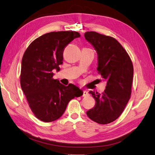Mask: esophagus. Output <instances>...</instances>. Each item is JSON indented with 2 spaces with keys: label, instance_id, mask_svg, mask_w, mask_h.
Instances as JSON below:
<instances>
[{
  "label": "esophagus",
  "instance_id": "obj_1",
  "mask_svg": "<svg viewBox=\"0 0 155 155\" xmlns=\"http://www.w3.org/2000/svg\"><path fill=\"white\" fill-rule=\"evenodd\" d=\"M88 96V93L86 92V91H83V92H82V96Z\"/></svg>",
  "mask_w": 155,
  "mask_h": 155
}]
</instances>
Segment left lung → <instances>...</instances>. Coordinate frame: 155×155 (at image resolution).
Instances as JSON below:
<instances>
[{
    "label": "left lung",
    "instance_id": "left-lung-1",
    "mask_svg": "<svg viewBox=\"0 0 155 155\" xmlns=\"http://www.w3.org/2000/svg\"><path fill=\"white\" fill-rule=\"evenodd\" d=\"M85 39L98 54V74L106 82L102 94L90 91L96 100L86 114L99 124H107L120 116L130 99L134 66L128 53L116 39L96 31H87Z\"/></svg>",
    "mask_w": 155,
    "mask_h": 155
}]
</instances>
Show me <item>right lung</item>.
Listing matches in <instances>:
<instances>
[{
    "instance_id": "obj_1",
    "label": "right lung",
    "mask_w": 155,
    "mask_h": 155,
    "mask_svg": "<svg viewBox=\"0 0 155 155\" xmlns=\"http://www.w3.org/2000/svg\"><path fill=\"white\" fill-rule=\"evenodd\" d=\"M81 37L73 31H52L35 39L28 46L21 60L20 85L32 112L39 120L59 119L68 103L82 93L79 88L67 86L53 79V69L63 64V51L74 39Z\"/></svg>"
}]
</instances>
